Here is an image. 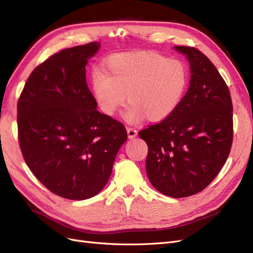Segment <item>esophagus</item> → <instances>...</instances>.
I'll use <instances>...</instances> for the list:
<instances>
[{
    "label": "esophagus",
    "instance_id": "1",
    "mask_svg": "<svg viewBox=\"0 0 253 253\" xmlns=\"http://www.w3.org/2000/svg\"><path fill=\"white\" fill-rule=\"evenodd\" d=\"M126 132H127V136H128L129 139L135 138V137L137 136V134H138V132H137V129H135L133 127H126Z\"/></svg>",
    "mask_w": 253,
    "mask_h": 253
}]
</instances>
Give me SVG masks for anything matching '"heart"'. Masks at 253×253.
<instances>
[{"label":"heart","instance_id":"1","mask_svg":"<svg viewBox=\"0 0 253 253\" xmlns=\"http://www.w3.org/2000/svg\"><path fill=\"white\" fill-rule=\"evenodd\" d=\"M188 80L181 61L149 51L116 53L105 61V70L97 67L90 73L91 91L100 111L112 116L127 98L122 117L131 125L170 117L182 100Z\"/></svg>","mask_w":253,"mask_h":253}]
</instances>
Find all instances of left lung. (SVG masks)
<instances>
[{"instance_id":"left-lung-1","label":"left lung","mask_w":253,"mask_h":253,"mask_svg":"<svg viewBox=\"0 0 253 253\" xmlns=\"http://www.w3.org/2000/svg\"><path fill=\"white\" fill-rule=\"evenodd\" d=\"M190 64L189 88L170 117L138 133L148 144L150 182L167 196L203 191L216 177L230 153L232 101L216 67L194 47L174 46Z\"/></svg>"}]
</instances>
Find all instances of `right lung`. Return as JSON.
Here are the masks:
<instances>
[{"label":"right lung","instance_id":"add662e5","mask_svg":"<svg viewBox=\"0 0 253 253\" xmlns=\"http://www.w3.org/2000/svg\"><path fill=\"white\" fill-rule=\"evenodd\" d=\"M91 42L61 50L30 74L18 102L19 142L36 177L52 193L73 201L105 187L125 126L97 111L85 66L100 48Z\"/></svg>","mask_w":253,"mask_h":253}]
</instances>
